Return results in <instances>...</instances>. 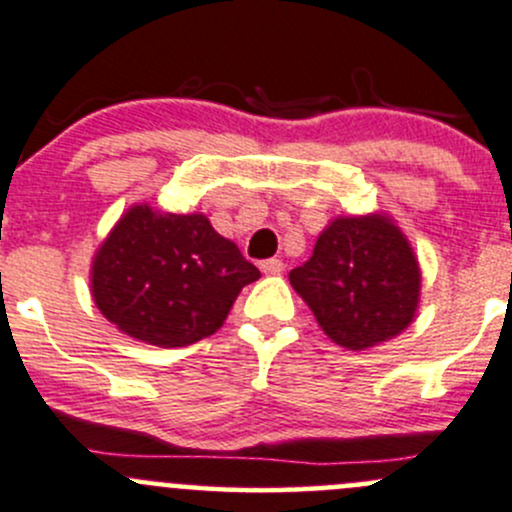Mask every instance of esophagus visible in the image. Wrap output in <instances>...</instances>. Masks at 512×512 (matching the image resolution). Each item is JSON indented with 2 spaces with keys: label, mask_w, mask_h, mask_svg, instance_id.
<instances>
[{
  "label": "esophagus",
  "mask_w": 512,
  "mask_h": 512,
  "mask_svg": "<svg viewBox=\"0 0 512 512\" xmlns=\"http://www.w3.org/2000/svg\"><path fill=\"white\" fill-rule=\"evenodd\" d=\"M260 270L265 272V274H279V272H284V262L282 260H274V257H272V260L262 262Z\"/></svg>",
  "instance_id": "1"
}]
</instances>
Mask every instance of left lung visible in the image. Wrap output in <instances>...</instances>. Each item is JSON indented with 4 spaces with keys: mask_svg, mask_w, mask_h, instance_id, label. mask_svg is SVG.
<instances>
[{
    "mask_svg": "<svg viewBox=\"0 0 512 512\" xmlns=\"http://www.w3.org/2000/svg\"><path fill=\"white\" fill-rule=\"evenodd\" d=\"M289 282L333 343L365 351L412 324L422 272L402 230L373 213L333 220Z\"/></svg>",
    "mask_w": 512,
    "mask_h": 512,
    "instance_id": "left-lung-1",
    "label": "left lung"
}]
</instances>
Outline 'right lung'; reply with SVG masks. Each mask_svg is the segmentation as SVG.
Wrapping results in <instances>:
<instances>
[{
  "label": "right lung",
  "mask_w": 512,
  "mask_h": 512,
  "mask_svg": "<svg viewBox=\"0 0 512 512\" xmlns=\"http://www.w3.org/2000/svg\"><path fill=\"white\" fill-rule=\"evenodd\" d=\"M255 279L260 270L206 215L132 206L95 252L90 292L122 333L176 348L218 331L240 289Z\"/></svg>",
  "instance_id": "1"
}]
</instances>
